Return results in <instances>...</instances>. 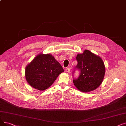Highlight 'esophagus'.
<instances>
[{
  "label": "esophagus",
  "mask_w": 126,
  "mask_h": 126,
  "mask_svg": "<svg viewBox=\"0 0 126 126\" xmlns=\"http://www.w3.org/2000/svg\"><path fill=\"white\" fill-rule=\"evenodd\" d=\"M65 72H66V73H69L70 72V68L68 67L66 68V69H65Z\"/></svg>",
  "instance_id": "34e87169"
}]
</instances>
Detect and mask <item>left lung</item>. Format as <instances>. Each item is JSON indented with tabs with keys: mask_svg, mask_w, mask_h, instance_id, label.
<instances>
[{
	"mask_svg": "<svg viewBox=\"0 0 126 126\" xmlns=\"http://www.w3.org/2000/svg\"><path fill=\"white\" fill-rule=\"evenodd\" d=\"M76 59L78 64L75 68L80 72L79 77L73 80L75 86L82 92L96 89L101 84L105 74V64L101 58L85 50L82 53L77 54Z\"/></svg>",
	"mask_w": 126,
	"mask_h": 126,
	"instance_id": "left-lung-1",
	"label": "left lung"
}]
</instances>
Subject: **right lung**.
<instances>
[{
  "mask_svg": "<svg viewBox=\"0 0 126 126\" xmlns=\"http://www.w3.org/2000/svg\"><path fill=\"white\" fill-rule=\"evenodd\" d=\"M64 69L50 54H39L27 65L25 77L33 88L44 91L50 87Z\"/></svg>",
  "mask_w": 126,
  "mask_h": 126,
  "instance_id": "right-lung-1",
  "label": "right lung"
}]
</instances>
